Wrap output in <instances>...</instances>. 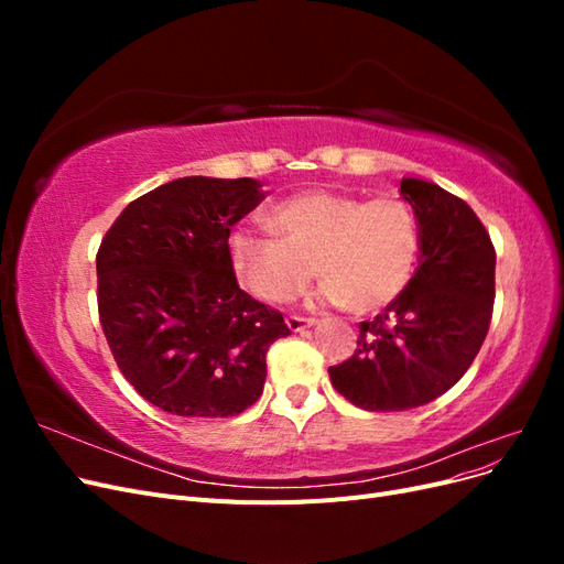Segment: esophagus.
Segmentation results:
<instances>
[{
	"label": "esophagus",
	"instance_id": "34e87169",
	"mask_svg": "<svg viewBox=\"0 0 564 564\" xmlns=\"http://www.w3.org/2000/svg\"><path fill=\"white\" fill-rule=\"evenodd\" d=\"M284 322H286V327L292 329V332H303V329H308V327H313V324H315V319L299 317V315H289Z\"/></svg>",
	"mask_w": 564,
	"mask_h": 564
}]
</instances>
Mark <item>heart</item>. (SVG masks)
<instances>
[{"label":"heart","instance_id":"heart-1","mask_svg":"<svg viewBox=\"0 0 564 564\" xmlns=\"http://www.w3.org/2000/svg\"><path fill=\"white\" fill-rule=\"evenodd\" d=\"M265 220L275 235L253 226L228 235L235 280L265 303L294 299L317 270L322 303L377 311L402 292L416 265L419 220L402 199L311 191L280 202Z\"/></svg>","mask_w":564,"mask_h":564}]
</instances>
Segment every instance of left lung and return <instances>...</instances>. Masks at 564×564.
<instances>
[{
    "mask_svg": "<svg viewBox=\"0 0 564 564\" xmlns=\"http://www.w3.org/2000/svg\"><path fill=\"white\" fill-rule=\"evenodd\" d=\"M419 220V268L388 308L360 324L350 360L329 367L334 388L367 412H404L447 392L473 365L494 308L497 251L464 199L402 178Z\"/></svg>",
    "mask_w": 564,
    "mask_h": 564,
    "instance_id": "1",
    "label": "left lung"
}]
</instances>
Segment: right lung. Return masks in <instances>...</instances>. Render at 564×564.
Instances as JSON below:
<instances>
[{
	"label": "right lung",
	"instance_id": "1",
	"mask_svg": "<svg viewBox=\"0 0 564 564\" xmlns=\"http://www.w3.org/2000/svg\"><path fill=\"white\" fill-rule=\"evenodd\" d=\"M263 197L253 178H176L133 199L100 242L108 346L139 395L169 414H242L263 392L270 344L292 334L228 261L230 228Z\"/></svg>",
	"mask_w": 564,
	"mask_h": 564
}]
</instances>
